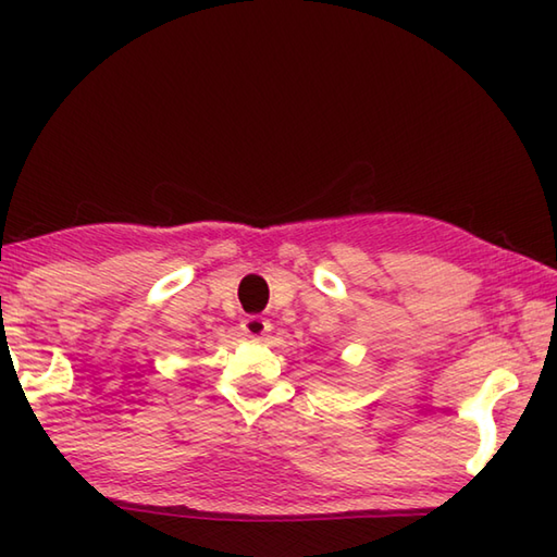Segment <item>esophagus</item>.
Instances as JSON below:
<instances>
[{"instance_id":"esophagus-1","label":"esophagus","mask_w":557,"mask_h":557,"mask_svg":"<svg viewBox=\"0 0 557 557\" xmlns=\"http://www.w3.org/2000/svg\"><path fill=\"white\" fill-rule=\"evenodd\" d=\"M270 327H272L270 321H268V318H263V315H246L244 321H242L244 335L251 337V339H260L263 335H268Z\"/></svg>"}]
</instances>
